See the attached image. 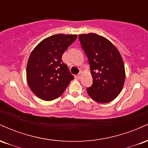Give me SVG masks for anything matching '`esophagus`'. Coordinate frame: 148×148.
<instances>
[{
  "label": "esophagus",
  "instance_id": "1",
  "mask_svg": "<svg viewBox=\"0 0 148 148\" xmlns=\"http://www.w3.org/2000/svg\"><path fill=\"white\" fill-rule=\"evenodd\" d=\"M81 74H82V72H79V74H77V76H76V77L78 78V79H81Z\"/></svg>",
  "mask_w": 148,
  "mask_h": 148
}]
</instances>
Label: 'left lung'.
I'll return each mask as SVG.
<instances>
[{"label": "left lung", "mask_w": 148, "mask_h": 148, "mask_svg": "<svg viewBox=\"0 0 148 148\" xmlns=\"http://www.w3.org/2000/svg\"><path fill=\"white\" fill-rule=\"evenodd\" d=\"M79 38L89 61L93 83L87 92L98 103H108L119 95L125 81L121 55L106 37L96 33L80 34Z\"/></svg>", "instance_id": "obj_1"}]
</instances>
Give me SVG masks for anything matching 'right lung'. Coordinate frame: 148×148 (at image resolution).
<instances>
[{
	"instance_id": "add662e5",
	"label": "right lung",
	"mask_w": 148,
	"mask_h": 148,
	"mask_svg": "<svg viewBox=\"0 0 148 148\" xmlns=\"http://www.w3.org/2000/svg\"><path fill=\"white\" fill-rule=\"evenodd\" d=\"M76 37L77 35H52L40 42L30 53L26 79L30 90L40 99H57L74 79L62 56Z\"/></svg>"
}]
</instances>
